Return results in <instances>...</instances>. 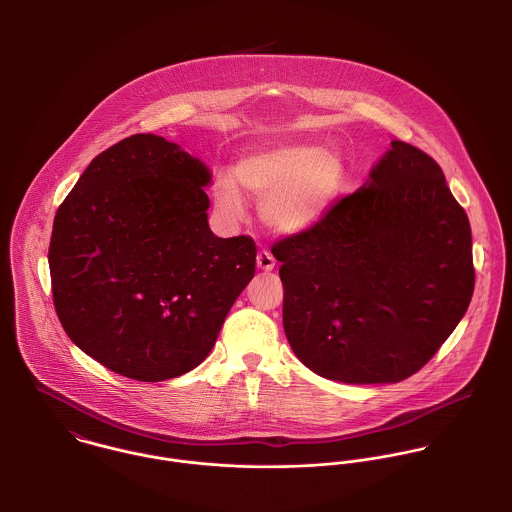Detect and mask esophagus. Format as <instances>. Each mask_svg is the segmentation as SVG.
Returning <instances> with one entry per match:
<instances>
[{
	"mask_svg": "<svg viewBox=\"0 0 512 512\" xmlns=\"http://www.w3.org/2000/svg\"><path fill=\"white\" fill-rule=\"evenodd\" d=\"M256 266H258L262 272H272L274 266H276V260H274V256H272L268 250H262V252H258V256H256Z\"/></svg>",
	"mask_w": 512,
	"mask_h": 512,
	"instance_id": "obj_1",
	"label": "esophagus"
}]
</instances>
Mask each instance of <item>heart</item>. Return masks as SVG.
I'll list each match as a JSON object with an SVG mask.
<instances>
[{
    "label": "heart",
    "mask_w": 512,
    "mask_h": 512,
    "mask_svg": "<svg viewBox=\"0 0 512 512\" xmlns=\"http://www.w3.org/2000/svg\"><path fill=\"white\" fill-rule=\"evenodd\" d=\"M236 181L219 173L215 205L228 219H242L244 203L237 186L260 201L262 222L280 236H299L327 217L347 181V167L335 149L288 144L244 155ZM239 184L236 186L235 183Z\"/></svg>",
    "instance_id": "b5f03b06"
}]
</instances>
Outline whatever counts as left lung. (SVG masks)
<instances>
[{"label": "left lung", "mask_w": 512, "mask_h": 512, "mask_svg": "<svg viewBox=\"0 0 512 512\" xmlns=\"http://www.w3.org/2000/svg\"><path fill=\"white\" fill-rule=\"evenodd\" d=\"M272 254L295 357L347 384L418 372L463 319L475 286L465 211L438 163L398 140L353 195Z\"/></svg>", "instance_id": "obj_1"}]
</instances>
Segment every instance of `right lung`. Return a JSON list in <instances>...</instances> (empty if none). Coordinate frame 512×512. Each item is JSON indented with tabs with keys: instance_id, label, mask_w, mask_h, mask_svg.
<instances>
[{
	"instance_id": "right-lung-1",
	"label": "right lung",
	"mask_w": 512,
	"mask_h": 512,
	"mask_svg": "<svg viewBox=\"0 0 512 512\" xmlns=\"http://www.w3.org/2000/svg\"><path fill=\"white\" fill-rule=\"evenodd\" d=\"M205 161L155 134L96 155L53 222L57 315L100 365L161 382L201 365L254 278L248 236L209 226Z\"/></svg>"
}]
</instances>
